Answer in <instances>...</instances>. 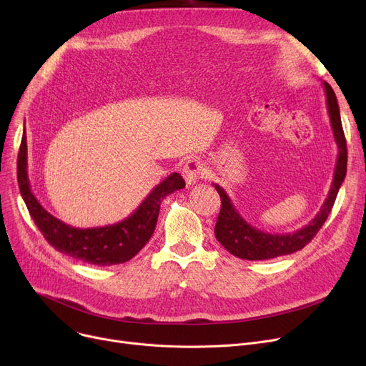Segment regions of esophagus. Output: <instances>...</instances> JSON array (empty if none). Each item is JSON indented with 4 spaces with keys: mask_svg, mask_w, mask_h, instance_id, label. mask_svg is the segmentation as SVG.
I'll return each instance as SVG.
<instances>
[{
    "mask_svg": "<svg viewBox=\"0 0 366 366\" xmlns=\"http://www.w3.org/2000/svg\"><path fill=\"white\" fill-rule=\"evenodd\" d=\"M182 173H184V178H185L187 184L191 185V184H196L200 178L206 177V167L200 160L191 159V160L185 162Z\"/></svg>",
    "mask_w": 366,
    "mask_h": 366,
    "instance_id": "obj_1",
    "label": "esophagus"
}]
</instances>
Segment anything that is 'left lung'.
Masks as SVG:
<instances>
[{
    "instance_id": "left-lung-1",
    "label": "left lung",
    "mask_w": 366,
    "mask_h": 366,
    "mask_svg": "<svg viewBox=\"0 0 366 366\" xmlns=\"http://www.w3.org/2000/svg\"><path fill=\"white\" fill-rule=\"evenodd\" d=\"M322 86L326 96V107H328L334 139L338 147L334 178L328 197L325 199L316 217L302 228L297 229L294 233L272 234L264 233L262 229L255 228L246 222L244 218L237 212L236 206L225 193V189L221 185L214 184L221 197V210L215 225V236L217 240L234 257L249 261H261L294 254L302 249L317 234L320 227L323 225L326 218H328L335 203L338 189L344 182L345 172H347V144H345V137L342 132L337 96L328 83L323 81Z\"/></svg>"
}]
</instances>
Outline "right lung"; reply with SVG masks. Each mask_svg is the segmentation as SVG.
I'll return each instance as SVG.
<instances>
[{
  "label": "right lung",
  "mask_w": 366,
  "mask_h": 366,
  "mask_svg": "<svg viewBox=\"0 0 366 366\" xmlns=\"http://www.w3.org/2000/svg\"><path fill=\"white\" fill-rule=\"evenodd\" d=\"M17 182L29 214L44 239L56 251L92 265H114L132 259L147 244L156 229L163 199L185 187V181L179 173H170L164 181L152 188L138 209L123 221L104 227L75 228L49 214L31 191L25 130L17 157Z\"/></svg>",
  "instance_id": "right-lung-1"
}]
</instances>
